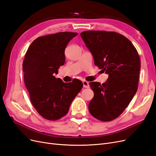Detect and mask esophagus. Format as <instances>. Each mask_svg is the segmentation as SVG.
Returning a JSON list of instances; mask_svg holds the SVG:
<instances>
[{
  "mask_svg": "<svg viewBox=\"0 0 156 156\" xmlns=\"http://www.w3.org/2000/svg\"><path fill=\"white\" fill-rule=\"evenodd\" d=\"M83 87L84 88H89L90 87L89 83L87 82V80H83Z\"/></svg>",
  "mask_w": 156,
  "mask_h": 156,
  "instance_id": "1",
  "label": "esophagus"
}]
</instances>
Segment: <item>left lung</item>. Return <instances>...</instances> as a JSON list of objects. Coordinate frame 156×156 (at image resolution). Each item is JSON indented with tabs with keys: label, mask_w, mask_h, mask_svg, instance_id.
Instances as JSON below:
<instances>
[{
	"label": "left lung",
	"mask_w": 156,
	"mask_h": 156,
	"mask_svg": "<svg viewBox=\"0 0 156 156\" xmlns=\"http://www.w3.org/2000/svg\"><path fill=\"white\" fill-rule=\"evenodd\" d=\"M80 35L95 65L108 74L105 83H89L94 93L89 112L99 121H112L122 114L137 92L140 58L131 41L116 32L85 31Z\"/></svg>",
	"instance_id": "8db88e82"
}]
</instances>
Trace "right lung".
<instances>
[{"label": "right lung", "mask_w": 156, "mask_h": 156, "mask_svg": "<svg viewBox=\"0 0 156 156\" xmlns=\"http://www.w3.org/2000/svg\"><path fill=\"white\" fill-rule=\"evenodd\" d=\"M77 34L64 31L39 37L26 53L23 64L24 83L31 104L46 119L56 121L66 115L83 87L78 79L66 83L54 76L65 62L67 44Z\"/></svg>", "instance_id": "right-lung-1"}]
</instances>
